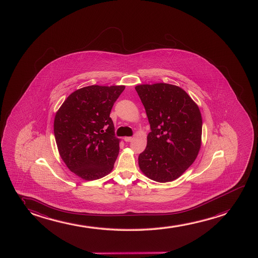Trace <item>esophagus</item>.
Returning a JSON list of instances; mask_svg holds the SVG:
<instances>
[{"label": "esophagus", "instance_id": "34e87169", "mask_svg": "<svg viewBox=\"0 0 258 258\" xmlns=\"http://www.w3.org/2000/svg\"><path fill=\"white\" fill-rule=\"evenodd\" d=\"M133 140H134L133 137H124V138H123V141L125 142H131Z\"/></svg>", "mask_w": 258, "mask_h": 258}]
</instances>
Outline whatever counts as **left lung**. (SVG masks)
I'll use <instances>...</instances> for the list:
<instances>
[{"mask_svg": "<svg viewBox=\"0 0 258 258\" xmlns=\"http://www.w3.org/2000/svg\"><path fill=\"white\" fill-rule=\"evenodd\" d=\"M145 108L151 132L139 156L142 172L155 181H172L195 162L202 142L199 108L185 91L157 83L135 87Z\"/></svg>", "mask_w": 258, "mask_h": 258, "instance_id": "obj_1", "label": "left lung"}]
</instances>
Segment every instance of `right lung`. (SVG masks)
<instances>
[{
  "mask_svg": "<svg viewBox=\"0 0 258 258\" xmlns=\"http://www.w3.org/2000/svg\"><path fill=\"white\" fill-rule=\"evenodd\" d=\"M124 86H89L73 92L55 114L54 134L67 167L94 180L112 171L119 152L111 109Z\"/></svg>",
  "mask_w": 258,
  "mask_h": 258,
  "instance_id": "right-lung-1",
  "label": "right lung"
}]
</instances>
